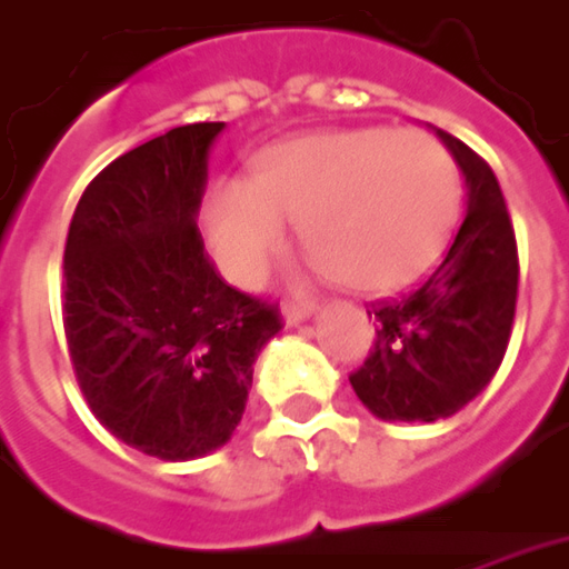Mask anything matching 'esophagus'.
I'll list each match as a JSON object with an SVG mask.
<instances>
[{"mask_svg": "<svg viewBox=\"0 0 569 569\" xmlns=\"http://www.w3.org/2000/svg\"><path fill=\"white\" fill-rule=\"evenodd\" d=\"M315 311H318L315 302H288V306H284V323H288V327H300L302 320H309Z\"/></svg>", "mask_w": 569, "mask_h": 569, "instance_id": "1", "label": "esophagus"}]
</instances>
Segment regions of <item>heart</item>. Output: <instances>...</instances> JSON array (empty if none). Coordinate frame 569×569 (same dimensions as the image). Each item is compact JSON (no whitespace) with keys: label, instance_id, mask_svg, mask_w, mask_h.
Masks as SVG:
<instances>
[{"label":"heart","instance_id":"1","mask_svg":"<svg viewBox=\"0 0 569 569\" xmlns=\"http://www.w3.org/2000/svg\"><path fill=\"white\" fill-rule=\"evenodd\" d=\"M462 173L420 128H348L279 140L251 158V179L209 188L207 230L230 279L254 281L288 246L332 281L392 293L422 279L450 246Z\"/></svg>","mask_w":569,"mask_h":569}]
</instances>
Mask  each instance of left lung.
<instances>
[{"label":"left lung","mask_w":569,"mask_h":569,"mask_svg":"<svg viewBox=\"0 0 569 569\" xmlns=\"http://www.w3.org/2000/svg\"><path fill=\"white\" fill-rule=\"evenodd\" d=\"M468 188V216L420 290L371 306L378 339L350 375L357 399L387 422L447 420L492 381L510 341L519 251L492 168L441 128Z\"/></svg>","instance_id":"1"}]
</instances>
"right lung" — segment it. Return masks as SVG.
<instances>
[{"instance_id": "add662e5", "label": "right lung", "mask_w": 569, "mask_h": 569, "mask_svg": "<svg viewBox=\"0 0 569 569\" xmlns=\"http://www.w3.org/2000/svg\"><path fill=\"white\" fill-rule=\"evenodd\" d=\"M224 122L170 128L107 164L66 242L68 353L113 438L188 462L242 420L279 306L230 288L203 254L198 212Z\"/></svg>"}]
</instances>
